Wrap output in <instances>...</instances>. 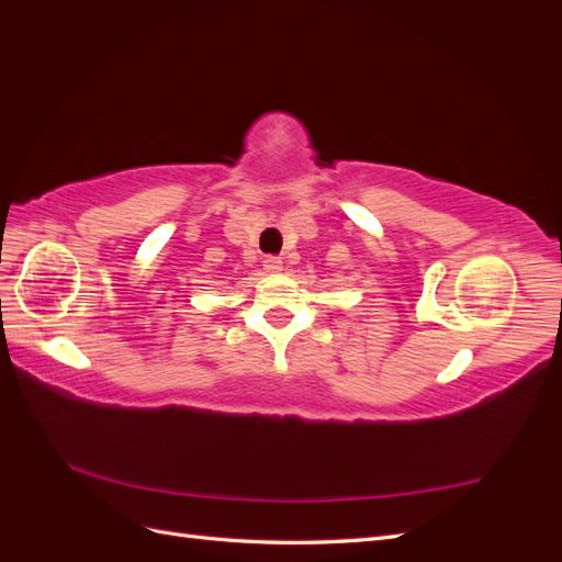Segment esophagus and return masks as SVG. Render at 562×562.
Instances as JSON below:
<instances>
[{
    "mask_svg": "<svg viewBox=\"0 0 562 562\" xmlns=\"http://www.w3.org/2000/svg\"><path fill=\"white\" fill-rule=\"evenodd\" d=\"M262 267L269 271V274H279L283 262H281V258H277V255H267V258L262 260Z\"/></svg>",
    "mask_w": 562,
    "mask_h": 562,
    "instance_id": "1",
    "label": "esophagus"
}]
</instances>
